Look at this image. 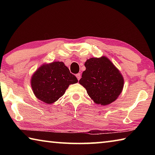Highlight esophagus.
I'll list each match as a JSON object with an SVG mask.
<instances>
[{"label":"esophagus","instance_id":"1","mask_svg":"<svg viewBox=\"0 0 155 155\" xmlns=\"http://www.w3.org/2000/svg\"><path fill=\"white\" fill-rule=\"evenodd\" d=\"M76 77H77V79L79 81L80 80V78H81V74L79 73V74H77V75H76Z\"/></svg>","mask_w":155,"mask_h":155}]
</instances>
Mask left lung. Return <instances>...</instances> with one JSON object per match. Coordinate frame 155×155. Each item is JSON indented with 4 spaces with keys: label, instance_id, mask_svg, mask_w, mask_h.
I'll return each mask as SVG.
<instances>
[{
    "label": "left lung",
    "instance_id": "1",
    "mask_svg": "<svg viewBox=\"0 0 155 155\" xmlns=\"http://www.w3.org/2000/svg\"><path fill=\"white\" fill-rule=\"evenodd\" d=\"M85 66L79 83L94 103L105 106L118 98L124 87V78L107 57H91L87 59Z\"/></svg>",
    "mask_w": 155,
    "mask_h": 155
}]
</instances>
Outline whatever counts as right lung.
Wrapping results in <instances>:
<instances>
[{"label": "right lung", "instance_id": "obj_1", "mask_svg": "<svg viewBox=\"0 0 155 155\" xmlns=\"http://www.w3.org/2000/svg\"><path fill=\"white\" fill-rule=\"evenodd\" d=\"M77 82V77L70 72L62 61L42 64L31 78L34 95L48 104L56 102L64 95L70 85Z\"/></svg>", "mask_w": 155, "mask_h": 155}]
</instances>
